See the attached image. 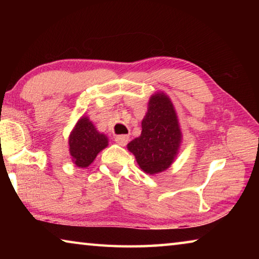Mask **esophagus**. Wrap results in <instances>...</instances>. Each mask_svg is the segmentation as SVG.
Returning a JSON list of instances; mask_svg holds the SVG:
<instances>
[{
  "mask_svg": "<svg viewBox=\"0 0 259 259\" xmlns=\"http://www.w3.org/2000/svg\"><path fill=\"white\" fill-rule=\"evenodd\" d=\"M128 140L129 137L126 135H119L115 137V142L119 144L120 146H125L126 144H128Z\"/></svg>",
  "mask_w": 259,
  "mask_h": 259,
  "instance_id": "obj_1",
  "label": "esophagus"
}]
</instances>
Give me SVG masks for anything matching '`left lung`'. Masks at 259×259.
Returning <instances> with one entry per match:
<instances>
[{
  "mask_svg": "<svg viewBox=\"0 0 259 259\" xmlns=\"http://www.w3.org/2000/svg\"><path fill=\"white\" fill-rule=\"evenodd\" d=\"M182 133L174 105L164 94L152 96L142 122V134L128 144L144 171L150 175L168 169L177 155Z\"/></svg>",
  "mask_w": 259,
  "mask_h": 259,
  "instance_id": "8db88e82",
  "label": "left lung"
}]
</instances>
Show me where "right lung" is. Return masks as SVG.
Returning a JSON list of instances; mask_svg holds the SVG:
<instances>
[{
  "label": "right lung",
  "mask_w": 259,
  "mask_h": 259,
  "mask_svg": "<svg viewBox=\"0 0 259 259\" xmlns=\"http://www.w3.org/2000/svg\"><path fill=\"white\" fill-rule=\"evenodd\" d=\"M68 143L74 163L80 168H85L93 163L98 153L108 145V139L96 130L88 117H82L69 136Z\"/></svg>",
  "instance_id": "right-lung-1"
}]
</instances>
